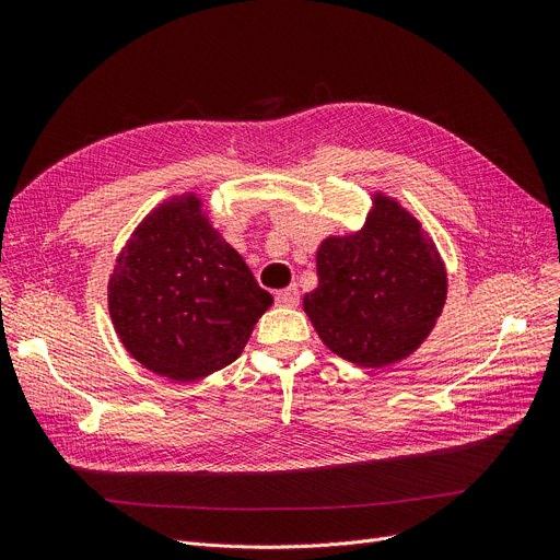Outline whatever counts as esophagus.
Listing matches in <instances>:
<instances>
[{
	"mask_svg": "<svg viewBox=\"0 0 560 560\" xmlns=\"http://www.w3.org/2000/svg\"><path fill=\"white\" fill-rule=\"evenodd\" d=\"M275 302H277L279 306H288V308H292V306H298V304H300V292H298V288L279 290L277 295H275Z\"/></svg>",
	"mask_w": 560,
	"mask_h": 560,
	"instance_id": "obj_1",
	"label": "esophagus"
}]
</instances>
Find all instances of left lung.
<instances>
[{
	"mask_svg": "<svg viewBox=\"0 0 560 560\" xmlns=\"http://www.w3.org/2000/svg\"><path fill=\"white\" fill-rule=\"evenodd\" d=\"M447 272L420 222L384 195L363 231L317 249V288L304 298L322 342L361 368L401 361L445 306Z\"/></svg>",
	"mask_w": 560,
	"mask_h": 560,
	"instance_id": "1",
	"label": "left lung"
}]
</instances>
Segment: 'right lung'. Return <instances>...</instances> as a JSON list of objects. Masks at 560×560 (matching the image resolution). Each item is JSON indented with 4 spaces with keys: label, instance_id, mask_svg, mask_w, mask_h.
Instances as JSON below:
<instances>
[{
    "label": "right lung",
    "instance_id": "add662e5",
    "mask_svg": "<svg viewBox=\"0 0 560 560\" xmlns=\"http://www.w3.org/2000/svg\"><path fill=\"white\" fill-rule=\"evenodd\" d=\"M270 306V292L201 215L195 195L147 215L108 281V311L122 345L147 370L174 381L233 363Z\"/></svg>",
    "mask_w": 560,
    "mask_h": 560
}]
</instances>
